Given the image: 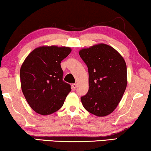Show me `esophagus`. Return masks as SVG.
I'll return each instance as SVG.
<instances>
[{"instance_id": "esophagus-1", "label": "esophagus", "mask_w": 151, "mask_h": 151, "mask_svg": "<svg viewBox=\"0 0 151 151\" xmlns=\"http://www.w3.org/2000/svg\"><path fill=\"white\" fill-rule=\"evenodd\" d=\"M71 86H72V88H73V89H75V88L77 87V84H73L71 85Z\"/></svg>"}]
</instances>
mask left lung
Listing matches in <instances>:
<instances>
[{"mask_svg": "<svg viewBox=\"0 0 151 151\" xmlns=\"http://www.w3.org/2000/svg\"><path fill=\"white\" fill-rule=\"evenodd\" d=\"M88 67V91L81 97L84 109L96 116H106L116 109L127 85L124 59L112 47L96 45L79 51Z\"/></svg>", "mask_w": 151, "mask_h": 151, "instance_id": "left-lung-1", "label": "left lung"}]
</instances>
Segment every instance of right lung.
Listing matches in <instances>:
<instances>
[{
  "mask_svg": "<svg viewBox=\"0 0 151 151\" xmlns=\"http://www.w3.org/2000/svg\"><path fill=\"white\" fill-rule=\"evenodd\" d=\"M67 47L42 46L34 49L20 71L22 91L33 110L52 114L63 106L71 85L64 82L61 61L71 53Z\"/></svg>",
  "mask_w": 151,
  "mask_h": 151,
  "instance_id": "1",
  "label": "right lung"
}]
</instances>
